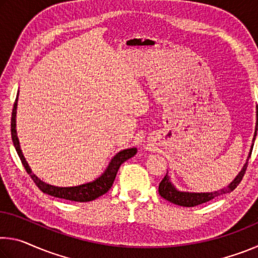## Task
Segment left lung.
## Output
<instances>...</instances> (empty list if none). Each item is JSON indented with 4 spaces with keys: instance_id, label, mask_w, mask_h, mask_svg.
<instances>
[{
    "instance_id": "1",
    "label": "left lung",
    "mask_w": 258,
    "mask_h": 258,
    "mask_svg": "<svg viewBox=\"0 0 258 258\" xmlns=\"http://www.w3.org/2000/svg\"><path fill=\"white\" fill-rule=\"evenodd\" d=\"M256 127H255V134H254V139H252V141H255V138H256V134H257V128H258V110L256 111ZM254 146V145H252ZM252 146H251V149L249 152V156L251 155V150H252ZM247 165H248V159L246 161V164L243 165V167L240 173L238 174L237 176H235L234 180L230 183L228 185V187H224V189H221L220 191H215V192H182V191H178L175 186L172 184L171 180H169V176L166 174L164 176L163 180L159 183V187H158V191H159V195L163 197L164 199L168 200V202H171L175 205H178V206H183V207H195V206H198V205H202L204 203H207L209 200L214 199L217 196H221L223 194H229V192L233 191L235 187L238 186V184L240 182H241L242 177L244 175V173H246V168H247Z\"/></svg>"
}]
</instances>
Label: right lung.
Masks as SVG:
<instances>
[{"mask_svg": "<svg viewBox=\"0 0 258 258\" xmlns=\"http://www.w3.org/2000/svg\"><path fill=\"white\" fill-rule=\"evenodd\" d=\"M17 104H18V97L16 98V101L14 104V109H12V116H11V138L14 146L16 148L17 154H18L19 158L23 163L24 167L26 169L32 180L35 182V184L38 186V189L44 192L46 195H50L52 197L61 198L66 200H72V202H78V203H86L92 202V200L99 198L100 196L106 194V192L110 189L113 181H115L116 174L118 172L120 165L137 154V148H130V149H125L119 151L113 158L110 160L106 171L101 176L98 177L97 180L93 182L85 183V184H81L77 186H54L40 180L35 174L32 173V169L26 161L25 157L23 155V151L20 149L19 140L17 137V130H16V113H17Z\"/></svg>", "mask_w": 258, "mask_h": 258, "instance_id": "1", "label": "right lung"}]
</instances>
